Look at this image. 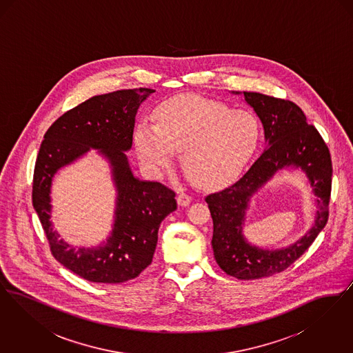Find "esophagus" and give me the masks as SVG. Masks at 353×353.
<instances>
[{
  "instance_id": "obj_1",
  "label": "esophagus",
  "mask_w": 353,
  "mask_h": 353,
  "mask_svg": "<svg viewBox=\"0 0 353 353\" xmlns=\"http://www.w3.org/2000/svg\"><path fill=\"white\" fill-rule=\"evenodd\" d=\"M192 202V197L189 196V194H186V193H180L179 196H177V203L180 205V206H188L189 203Z\"/></svg>"
}]
</instances>
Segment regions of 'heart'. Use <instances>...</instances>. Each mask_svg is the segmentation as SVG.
Masks as SVG:
<instances>
[{"instance_id": "obj_1", "label": "heart", "mask_w": 353, "mask_h": 353, "mask_svg": "<svg viewBox=\"0 0 353 353\" xmlns=\"http://www.w3.org/2000/svg\"><path fill=\"white\" fill-rule=\"evenodd\" d=\"M261 125L246 110L200 95H180L161 103L154 123L141 120L134 130L136 152L154 174L168 169L181 151L185 174L199 186L230 183L256 150Z\"/></svg>"}]
</instances>
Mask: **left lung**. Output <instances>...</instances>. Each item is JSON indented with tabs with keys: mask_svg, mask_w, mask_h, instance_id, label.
<instances>
[{
	"mask_svg": "<svg viewBox=\"0 0 353 353\" xmlns=\"http://www.w3.org/2000/svg\"><path fill=\"white\" fill-rule=\"evenodd\" d=\"M233 94H242L261 120L266 147L235 184L209 194L205 201L213 219L212 246L216 262L228 275L249 281L291 266L323 230L328 221L332 164L324 140L314 125H308L304 112L295 103L259 92ZM285 168H301L306 174L317 197L314 223L305 235L285 248H259L243 234L245 210L252 196Z\"/></svg>",
	"mask_w": 353,
	"mask_h": 353,
	"instance_id": "8db88e82",
	"label": "left lung"
}]
</instances>
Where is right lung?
Returning <instances> with one entry per match:
<instances>
[{"label": "right lung", "mask_w": 353, "mask_h": 353, "mask_svg": "<svg viewBox=\"0 0 353 353\" xmlns=\"http://www.w3.org/2000/svg\"><path fill=\"white\" fill-rule=\"evenodd\" d=\"M154 90L134 88L92 97L51 124L35 161L33 206L55 259L95 283H123L151 265L160 223L177 209L174 192L134 177L125 152L134 118ZM97 149L110 164L117 190L113 230L97 248L71 247L52 229L50 185L59 168Z\"/></svg>", "instance_id": "1"}]
</instances>
